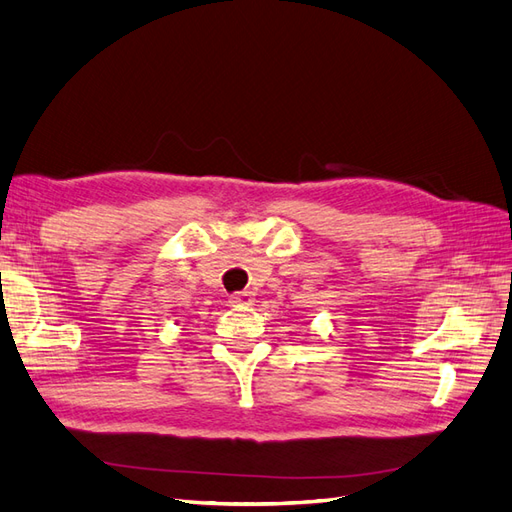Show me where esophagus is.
Here are the masks:
<instances>
[{"label":"esophagus","mask_w":512,"mask_h":512,"mask_svg":"<svg viewBox=\"0 0 512 512\" xmlns=\"http://www.w3.org/2000/svg\"><path fill=\"white\" fill-rule=\"evenodd\" d=\"M231 303L233 305H251L253 303V292H248V290L235 292V294H231Z\"/></svg>","instance_id":"esophagus-1"}]
</instances>
